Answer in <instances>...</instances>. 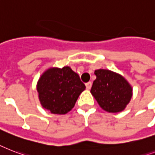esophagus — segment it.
Segmentation results:
<instances>
[{"label":"esophagus","mask_w":155,"mask_h":155,"mask_svg":"<svg viewBox=\"0 0 155 155\" xmlns=\"http://www.w3.org/2000/svg\"><path fill=\"white\" fill-rule=\"evenodd\" d=\"M86 87L87 90H89V89H91V85H92V84H91V82H88V83H87L86 84Z\"/></svg>","instance_id":"1"}]
</instances>
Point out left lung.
Returning a JSON list of instances; mask_svg holds the SVG:
<instances>
[{"label": "left lung", "mask_w": 155, "mask_h": 155, "mask_svg": "<svg viewBox=\"0 0 155 155\" xmlns=\"http://www.w3.org/2000/svg\"><path fill=\"white\" fill-rule=\"evenodd\" d=\"M96 79L91 89V95L103 110L110 113L120 112L132 97V87L125 78L106 69L95 71Z\"/></svg>", "instance_id": "8db88e82"}]
</instances>
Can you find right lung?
<instances>
[{"label":"right lung","instance_id":"1","mask_svg":"<svg viewBox=\"0 0 155 155\" xmlns=\"http://www.w3.org/2000/svg\"><path fill=\"white\" fill-rule=\"evenodd\" d=\"M85 88L79 75L68 66L46 70L40 77L36 86L43 107L57 114H64L70 111Z\"/></svg>","mask_w":155,"mask_h":155}]
</instances>
